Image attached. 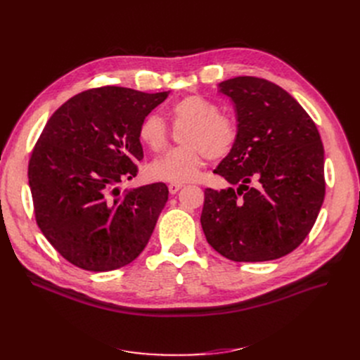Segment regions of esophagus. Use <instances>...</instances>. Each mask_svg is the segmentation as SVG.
<instances>
[{"instance_id": "obj_1", "label": "esophagus", "mask_w": 360, "mask_h": 360, "mask_svg": "<svg viewBox=\"0 0 360 360\" xmlns=\"http://www.w3.org/2000/svg\"><path fill=\"white\" fill-rule=\"evenodd\" d=\"M182 186H184L182 184H170V185H169V193H170V194H176Z\"/></svg>"}]
</instances>
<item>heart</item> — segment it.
<instances>
[{
  "instance_id": "b5f03b06",
  "label": "heart",
  "mask_w": 360,
  "mask_h": 360,
  "mask_svg": "<svg viewBox=\"0 0 360 360\" xmlns=\"http://www.w3.org/2000/svg\"><path fill=\"white\" fill-rule=\"evenodd\" d=\"M167 117L175 128L186 127L181 134L184 147L170 150L148 166L151 178L185 184L194 181L204 166L205 156L220 160L231 153L236 141V128L220 115L219 108L201 96H186L169 109ZM139 140L151 153H160L167 143V127L158 115L146 117L139 127Z\"/></svg>"
}]
</instances>
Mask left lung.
I'll return each instance as SVG.
<instances>
[{"label":"left lung","mask_w":360,"mask_h":360,"mask_svg":"<svg viewBox=\"0 0 360 360\" xmlns=\"http://www.w3.org/2000/svg\"><path fill=\"white\" fill-rule=\"evenodd\" d=\"M236 110V141L214 172L237 188L204 191L207 242L238 262L296 250L326 195L324 147L311 117L280 86L257 77L217 84Z\"/></svg>","instance_id":"1"}]
</instances>
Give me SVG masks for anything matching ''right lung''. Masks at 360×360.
I'll return each instance as SVG.
<instances>
[{
    "instance_id": "add662e5",
    "label": "right lung",
    "mask_w": 360,
    "mask_h": 360,
    "mask_svg": "<svg viewBox=\"0 0 360 360\" xmlns=\"http://www.w3.org/2000/svg\"><path fill=\"white\" fill-rule=\"evenodd\" d=\"M170 91L106 86L75 94L48 120L29 162L39 229L74 266L110 271L146 248L167 201L163 182L117 186L137 175L141 121Z\"/></svg>"
}]
</instances>
